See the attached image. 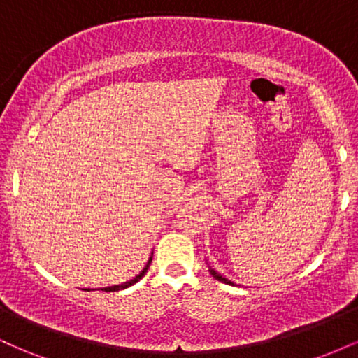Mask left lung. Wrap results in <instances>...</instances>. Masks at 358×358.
<instances>
[{"label":"left lung","instance_id":"8db88e82","mask_svg":"<svg viewBox=\"0 0 358 358\" xmlns=\"http://www.w3.org/2000/svg\"><path fill=\"white\" fill-rule=\"evenodd\" d=\"M208 271H210V274H212V276H213V278H215V279H217V281H220V282H225V285H232V286H234V282L231 281V279H227V278L220 276V274H219V273H217V271H213V269H208Z\"/></svg>","mask_w":358,"mask_h":358}]
</instances>
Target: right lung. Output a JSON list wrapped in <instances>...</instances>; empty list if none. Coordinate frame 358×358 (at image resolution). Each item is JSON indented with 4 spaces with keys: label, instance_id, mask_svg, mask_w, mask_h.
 <instances>
[{
    "label": "right lung",
    "instance_id": "add662e5",
    "mask_svg": "<svg viewBox=\"0 0 358 358\" xmlns=\"http://www.w3.org/2000/svg\"><path fill=\"white\" fill-rule=\"evenodd\" d=\"M150 264H151V257H150V261H148V264L145 266V269L141 271V273L138 274L136 278H133L131 279V281H127V282H122V285H116V286H108V287H101L102 291H106V293H110V291H119V289H126V287H129V286H133L134 282H138L139 279H141L143 276H145L146 274V271H148V268H150Z\"/></svg>",
    "mask_w": 358,
    "mask_h": 358
}]
</instances>
